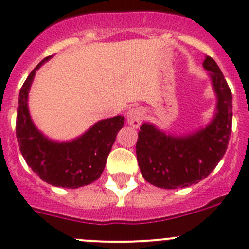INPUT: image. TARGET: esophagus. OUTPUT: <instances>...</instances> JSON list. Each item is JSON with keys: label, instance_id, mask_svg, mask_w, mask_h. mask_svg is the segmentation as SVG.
<instances>
[{"label": "esophagus", "instance_id": "obj_1", "mask_svg": "<svg viewBox=\"0 0 249 249\" xmlns=\"http://www.w3.org/2000/svg\"><path fill=\"white\" fill-rule=\"evenodd\" d=\"M143 118H144V109L141 108V107H134V108H130L126 114L127 124L132 127H136V129L141 125Z\"/></svg>", "mask_w": 249, "mask_h": 249}]
</instances>
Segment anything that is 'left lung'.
<instances>
[{"instance_id":"left-lung-1","label":"left lung","mask_w":249,"mask_h":249,"mask_svg":"<svg viewBox=\"0 0 249 249\" xmlns=\"http://www.w3.org/2000/svg\"><path fill=\"white\" fill-rule=\"evenodd\" d=\"M203 67L210 71L217 95V112L203 129L184 136H171L149 123L140 127L136 155L143 178L164 189L196 184L207 177L227 152L231 135L232 95L222 71L211 56Z\"/></svg>"}]
</instances>
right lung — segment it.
Masks as SVG:
<instances>
[{
    "mask_svg": "<svg viewBox=\"0 0 249 249\" xmlns=\"http://www.w3.org/2000/svg\"><path fill=\"white\" fill-rule=\"evenodd\" d=\"M50 57L42 60L32 70L20 89L17 139L26 164L42 180L55 187L76 189L99 179L125 119L117 115L100 120L85 134L70 142L47 139L30 117L27 97L36 71Z\"/></svg>",
    "mask_w": 249,
    "mask_h": 249,
    "instance_id": "right-lung-1",
    "label": "right lung"
}]
</instances>
